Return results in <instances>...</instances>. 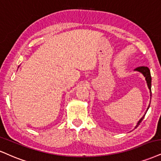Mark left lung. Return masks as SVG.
<instances>
[{
  "mask_svg": "<svg viewBox=\"0 0 161 161\" xmlns=\"http://www.w3.org/2000/svg\"><path fill=\"white\" fill-rule=\"evenodd\" d=\"M135 71H140V72H141L142 74L144 75V77H146V83H147L148 87L150 90V96H151V97H152V89H151V87H152V77H151V73H150L149 69H148L147 66H139V67H137V68L135 69ZM149 107H150V104H149V106H148L147 110H148V108H149ZM145 116H146V115H144V116H142L141 119H140V120L139 121L137 125H136V127H138L139 125L142 122V121L144 119Z\"/></svg>",
  "mask_w": 161,
  "mask_h": 161,
  "instance_id": "left-lung-1",
  "label": "left lung"
}]
</instances>
